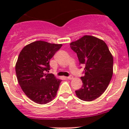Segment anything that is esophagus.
Returning <instances> with one entry per match:
<instances>
[{
    "label": "esophagus",
    "mask_w": 129,
    "mask_h": 129,
    "mask_svg": "<svg viewBox=\"0 0 129 129\" xmlns=\"http://www.w3.org/2000/svg\"><path fill=\"white\" fill-rule=\"evenodd\" d=\"M67 79H69V80H71V79H73V77L72 76H69V77H67Z\"/></svg>",
    "instance_id": "34e87169"
}]
</instances>
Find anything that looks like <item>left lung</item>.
I'll return each mask as SVG.
<instances>
[{"label": "left lung", "mask_w": 129, "mask_h": 129, "mask_svg": "<svg viewBox=\"0 0 129 129\" xmlns=\"http://www.w3.org/2000/svg\"><path fill=\"white\" fill-rule=\"evenodd\" d=\"M77 55L80 64L85 66L83 85L75 91L77 97L92 101L107 88L113 74V56L104 41L91 36H84L70 44Z\"/></svg>", "instance_id": "1"}]
</instances>
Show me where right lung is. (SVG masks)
I'll return each mask as SVG.
<instances>
[{
  "mask_svg": "<svg viewBox=\"0 0 129 129\" xmlns=\"http://www.w3.org/2000/svg\"><path fill=\"white\" fill-rule=\"evenodd\" d=\"M62 45L39 40L25 46L19 54L15 64L18 82L36 103L45 104L56 96L62 80L45 73L50 70V60Z\"/></svg>",
  "mask_w": 129,
  "mask_h": 129,
  "instance_id": "obj_1",
  "label": "right lung"
}]
</instances>
